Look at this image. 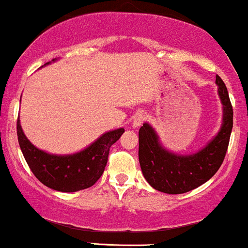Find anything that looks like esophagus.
I'll list each match as a JSON object with an SVG mask.
<instances>
[{
  "mask_svg": "<svg viewBox=\"0 0 248 248\" xmlns=\"http://www.w3.org/2000/svg\"><path fill=\"white\" fill-rule=\"evenodd\" d=\"M146 119L145 115H143V113H139V115H137L135 117V119H133L132 122V127H135V129H137V127L140 126L141 124L144 123V121Z\"/></svg>",
  "mask_w": 248,
  "mask_h": 248,
  "instance_id": "obj_1",
  "label": "esophagus"
}]
</instances>
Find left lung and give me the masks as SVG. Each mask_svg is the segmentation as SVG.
<instances>
[{
	"label": "left lung",
	"mask_w": 248,
	"mask_h": 248,
	"mask_svg": "<svg viewBox=\"0 0 248 248\" xmlns=\"http://www.w3.org/2000/svg\"><path fill=\"white\" fill-rule=\"evenodd\" d=\"M216 84L222 104V123L218 133L199 151L178 155L165 149L149 123L139 129L138 157L144 178L157 191L180 194L210 180L224 161L233 127V109L225 83L217 75Z\"/></svg>",
	"instance_id": "8db88e82"
}]
</instances>
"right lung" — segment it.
I'll list each match as a JSON object with an SVG mask.
<instances>
[{
  "mask_svg": "<svg viewBox=\"0 0 248 248\" xmlns=\"http://www.w3.org/2000/svg\"><path fill=\"white\" fill-rule=\"evenodd\" d=\"M55 61L56 58L51 62ZM124 131L121 127L103 133L93 143L76 154L52 155L37 149L26 137L19 117L17 119L18 144L27 164L42 184L60 192H76L93 186L104 172L111 145L121 138Z\"/></svg>",
  "mask_w": 248,
  "mask_h": 248,
  "instance_id": "add662e5",
  "label": "right lung"
}]
</instances>
